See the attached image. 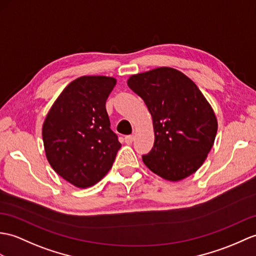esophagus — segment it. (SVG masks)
<instances>
[{
	"label": "esophagus",
	"instance_id": "34e87169",
	"mask_svg": "<svg viewBox=\"0 0 256 256\" xmlns=\"http://www.w3.org/2000/svg\"><path fill=\"white\" fill-rule=\"evenodd\" d=\"M134 135H128L126 136V138H124V140H126V144H132V142L134 140Z\"/></svg>",
	"mask_w": 256,
	"mask_h": 256
}]
</instances>
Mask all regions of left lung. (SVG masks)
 <instances>
[{
	"label": "left lung",
	"instance_id": "8db88e82",
	"mask_svg": "<svg viewBox=\"0 0 256 256\" xmlns=\"http://www.w3.org/2000/svg\"><path fill=\"white\" fill-rule=\"evenodd\" d=\"M128 87L144 100L152 116L155 142L142 162L169 181L193 174L210 152L217 118L194 82L180 70L158 68L132 75Z\"/></svg>",
	"mask_w": 256,
	"mask_h": 256
}]
</instances>
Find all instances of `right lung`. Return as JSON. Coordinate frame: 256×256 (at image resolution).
<instances>
[{"label": "right lung", "instance_id": "add662e5", "mask_svg": "<svg viewBox=\"0 0 256 256\" xmlns=\"http://www.w3.org/2000/svg\"><path fill=\"white\" fill-rule=\"evenodd\" d=\"M116 82L108 76L76 78L64 88L44 120L48 162L77 188H89L102 179L121 147L106 110Z\"/></svg>", "mask_w": 256, "mask_h": 256}]
</instances>
